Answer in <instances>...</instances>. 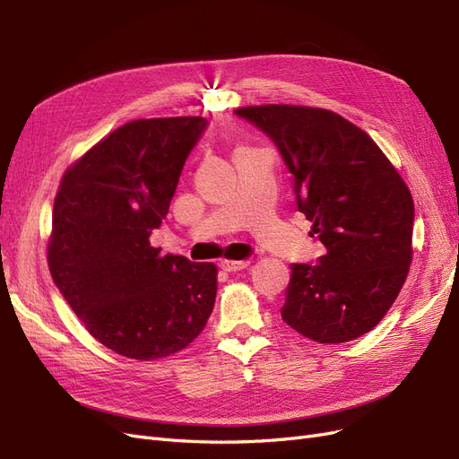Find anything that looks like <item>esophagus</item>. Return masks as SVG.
Returning <instances> with one entry per match:
<instances>
[{
	"label": "esophagus",
	"mask_w": 459,
	"mask_h": 459,
	"mask_svg": "<svg viewBox=\"0 0 459 459\" xmlns=\"http://www.w3.org/2000/svg\"><path fill=\"white\" fill-rule=\"evenodd\" d=\"M248 260H220V266L224 268L226 272H239L245 270L248 266Z\"/></svg>",
	"instance_id": "1"
}]
</instances>
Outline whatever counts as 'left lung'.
<instances>
[{
  "mask_svg": "<svg viewBox=\"0 0 459 459\" xmlns=\"http://www.w3.org/2000/svg\"><path fill=\"white\" fill-rule=\"evenodd\" d=\"M280 149L299 211L324 243L316 264H293L281 317L316 342H346L377 325L411 262L413 201L383 151L325 108L243 107Z\"/></svg>",
  "mask_w": 459,
  "mask_h": 459,
  "instance_id": "8db88e82",
  "label": "left lung"
}]
</instances>
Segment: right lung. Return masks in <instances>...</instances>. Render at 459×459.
Listing matches in <instances>:
<instances>
[{"label":"right lung","instance_id":"obj_1","mask_svg":"<svg viewBox=\"0 0 459 459\" xmlns=\"http://www.w3.org/2000/svg\"><path fill=\"white\" fill-rule=\"evenodd\" d=\"M206 126L203 117L128 122L61 179L49 272L82 324L117 354L157 359L182 351L214 308V264L160 255L149 243Z\"/></svg>","mask_w":459,"mask_h":459}]
</instances>
